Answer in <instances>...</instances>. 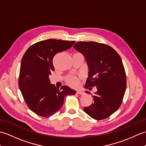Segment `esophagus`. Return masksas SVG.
I'll return each instance as SVG.
<instances>
[{"label": "esophagus", "mask_w": 146, "mask_h": 146, "mask_svg": "<svg viewBox=\"0 0 146 146\" xmlns=\"http://www.w3.org/2000/svg\"><path fill=\"white\" fill-rule=\"evenodd\" d=\"M76 94H78V95H83L84 94V93L82 91H80V90H78L76 91Z\"/></svg>", "instance_id": "obj_1"}]
</instances>
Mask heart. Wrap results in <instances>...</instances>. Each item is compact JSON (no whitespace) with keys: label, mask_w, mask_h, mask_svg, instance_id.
<instances>
[{"label":"heart","mask_w":146,"mask_h":146,"mask_svg":"<svg viewBox=\"0 0 146 146\" xmlns=\"http://www.w3.org/2000/svg\"><path fill=\"white\" fill-rule=\"evenodd\" d=\"M68 83L72 87H77L79 85L80 80L76 77L72 76L68 80Z\"/></svg>","instance_id":"heart-1"}]
</instances>
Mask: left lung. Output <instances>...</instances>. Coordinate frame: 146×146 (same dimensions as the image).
<instances>
[{"mask_svg": "<svg viewBox=\"0 0 146 146\" xmlns=\"http://www.w3.org/2000/svg\"><path fill=\"white\" fill-rule=\"evenodd\" d=\"M73 47L84 56L88 64L85 88L97 89L94 103L84 111L95 120L106 119L120 107L125 94L127 80L122 61L112 48L102 43L80 41Z\"/></svg>", "mask_w": 146, "mask_h": 146, "instance_id": "1", "label": "left lung"}]
</instances>
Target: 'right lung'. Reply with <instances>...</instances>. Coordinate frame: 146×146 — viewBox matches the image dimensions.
Masks as SVG:
<instances>
[{"label": "right lung", "mask_w": 146, "mask_h": 146, "mask_svg": "<svg viewBox=\"0 0 146 146\" xmlns=\"http://www.w3.org/2000/svg\"><path fill=\"white\" fill-rule=\"evenodd\" d=\"M75 42L54 39L39 41L30 46L22 58L19 86L29 109L39 116L52 115L63 106L66 96L76 94L67 86L57 88L49 79L54 70L55 54L70 49Z\"/></svg>", "instance_id": "right-lung-1"}]
</instances>
